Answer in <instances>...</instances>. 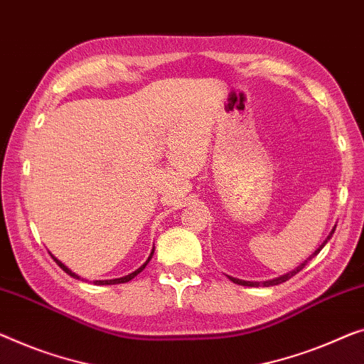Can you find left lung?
I'll use <instances>...</instances> for the list:
<instances>
[{"label": "left lung", "mask_w": 364, "mask_h": 364, "mask_svg": "<svg viewBox=\"0 0 364 364\" xmlns=\"http://www.w3.org/2000/svg\"><path fill=\"white\" fill-rule=\"evenodd\" d=\"M335 227H337V225H335ZM335 227H333V229H332V232H330V234H328V237L327 238H325V240H323V243H322V245L321 247H318L317 248V250L316 252H314L312 255H311V257H309L307 259H306V262H304V263H301L299 264V267H297V268H294V269H292V271H289V273H286V274H283V276H279V278H274V279H268V281H262V283H259V281H243V279H238V278H232V276H229V279L230 281H234V283L235 284H240V286H250V287H258V286H264V287H268V286H276V284H281V283H284V281H287V279H291L292 278V276H294V274H297V273H299V271L304 268V267H306V263L309 262V259H312L314 257H316V255L318 253V252H321L322 250V248L325 247V243H327L328 240H330V238H332V235H333V232H335Z\"/></svg>", "instance_id": "left-lung-1"}]
</instances>
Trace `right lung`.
<instances>
[{
    "label": "right lung",
    "instance_id": "1",
    "mask_svg": "<svg viewBox=\"0 0 364 364\" xmlns=\"http://www.w3.org/2000/svg\"><path fill=\"white\" fill-rule=\"evenodd\" d=\"M154 252H155V248H151V253H150V257L147 258V262H145L144 264H142V267H140V268H137V269H135L134 271V273H130V274H127V276H122V278H116V279H105V281H95V284H122V283H127V281H130V279H134L135 278V276H137L139 273H140V271H142L145 267H147V264H149V262H150V259H151V257H154ZM52 258L53 259H55V263L58 264V267H60L63 271H65V273H67V274H70V276H72V278H75V279H81L80 278V276L77 274V273H73V271L72 269H70V268H67V267H65V264L60 262V259H57L55 257H53V255H52ZM81 281H83V279H81Z\"/></svg>",
    "mask_w": 364,
    "mask_h": 364
}]
</instances>
